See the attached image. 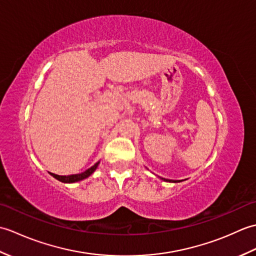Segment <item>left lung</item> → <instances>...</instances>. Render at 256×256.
Here are the masks:
<instances>
[{"mask_svg": "<svg viewBox=\"0 0 256 256\" xmlns=\"http://www.w3.org/2000/svg\"><path fill=\"white\" fill-rule=\"evenodd\" d=\"M162 180L164 182H175V180H170V179H165V178H162Z\"/></svg>", "mask_w": 256, "mask_h": 256, "instance_id": "8db88e82", "label": "left lung"}]
</instances>
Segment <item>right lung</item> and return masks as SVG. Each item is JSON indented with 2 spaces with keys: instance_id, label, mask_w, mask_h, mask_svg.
I'll return each mask as SVG.
<instances>
[{
  "instance_id": "right-lung-1",
  "label": "right lung",
  "mask_w": 256,
  "mask_h": 256,
  "mask_svg": "<svg viewBox=\"0 0 256 256\" xmlns=\"http://www.w3.org/2000/svg\"><path fill=\"white\" fill-rule=\"evenodd\" d=\"M99 162H96V164H94V166H91V167L89 168V170H86V172H81V174H76V175L59 176V175H56V174H52V172H50V175H52L54 178H56L57 180L62 182H66V184L76 182H80V180H82V179L88 178V177L91 175V174L94 172L96 170V167H98V165H99Z\"/></svg>"
}]
</instances>
